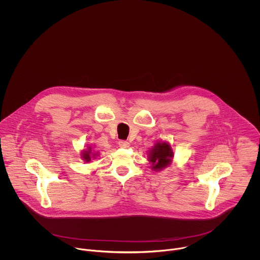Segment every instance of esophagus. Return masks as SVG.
I'll return each instance as SVG.
<instances>
[{"label":"esophagus","instance_id":"34e87169","mask_svg":"<svg viewBox=\"0 0 260 260\" xmlns=\"http://www.w3.org/2000/svg\"><path fill=\"white\" fill-rule=\"evenodd\" d=\"M119 146L121 147V148H128L129 146H130V143L129 142H127V141H125V140H121V141H119Z\"/></svg>","mask_w":260,"mask_h":260}]
</instances>
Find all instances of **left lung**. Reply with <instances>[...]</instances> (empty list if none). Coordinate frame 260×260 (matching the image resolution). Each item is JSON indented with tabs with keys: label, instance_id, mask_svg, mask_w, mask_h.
I'll use <instances>...</instances> for the list:
<instances>
[{
	"label": "left lung",
	"instance_id": "left-lung-1",
	"mask_svg": "<svg viewBox=\"0 0 260 260\" xmlns=\"http://www.w3.org/2000/svg\"><path fill=\"white\" fill-rule=\"evenodd\" d=\"M174 153L167 141H157L152 148L147 151L150 168L153 171H161L171 165Z\"/></svg>",
	"mask_w": 260,
	"mask_h": 260
}]
</instances>
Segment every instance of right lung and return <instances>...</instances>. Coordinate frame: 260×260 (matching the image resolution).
Returning <instances> with one entry per match:
<instances>
[{"label": "right lung", "mask_w": 260, "mask_h": 260, "mask_svg": "<svg viewBox=\"0 0 260 260\" xmlns=\"http://www.w3.org/2000/svg\"><path fill=\"white\" fill-rule=\"evenodd\" d=\"M99 156V152L97 151H94L91 147H87L86 149H84L82 152H81V158L86 161V162H90L91 160L95 159L96 157Z\"/></svg>", "instance_id": "obj_1"}]
</instances>
